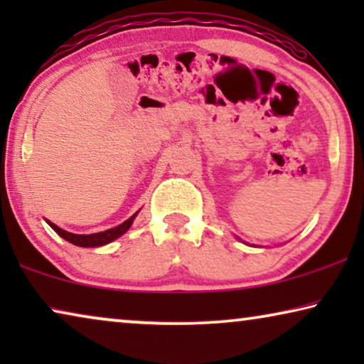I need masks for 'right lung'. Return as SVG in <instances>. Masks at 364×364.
<instances>
[{
  "instance_id": "add662e5",
  "label": "right lung",
  "mask_w": 364,
  "mask_h": 364,
  "mask_svg": "<svg viewBox=\"0 0 364 364\" xmlns=\"http://www.w3.org/2000/svg\"><path fill=\"white\" fill-rule=\"evenodd\" d=\"M137 213H134L131 218H127L126 222H122L121 225L114 227V228H109V230H104V232H99V233H89V235H76V233H71V232H66L63 230V228H59L58 225H54L48 220L49 225L54 232L58 233L59 237H63L64 240L74 243V245L77 247H101V245H106V243H111L112 240H116L122 235V233H126L129 230V227L132 225L134 218H136Z\"/></svg>"
}]
</instances>
